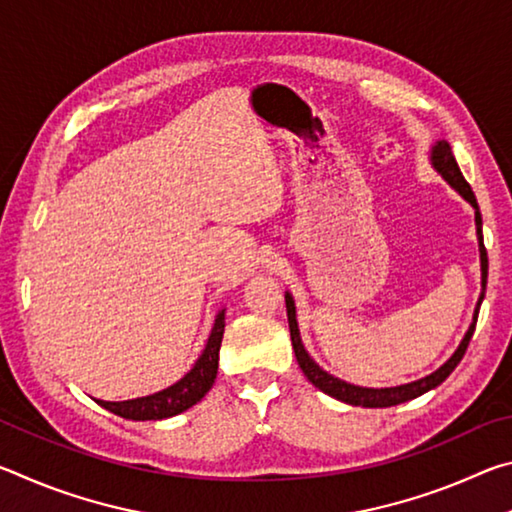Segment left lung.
<instances>
[{"label": "left lung", "instance_id": "1", "mask_svg": "<svg viewBox=\"0 0 512 512\" xmlns=\"http://www.w3.org/2000/svg\"><path fill=\"white\" fill-rule=\"evenodd\" d=\"M429 162H431L433 171H438L440 178H443L445 183L454 189V192H458V196H463V201H467L474 207L476 239H479V255H481V296H479V300H476L472 323H470V327H467L463 341L458 343V348L454 350L452 357H449L438 370H433L431 375L409 381V384H402V386H388V388L354 386V384H348V381H343L339 377L329 375L327 370L320 368L318 363L311 359V354L307 352L305 343H302V336H300V327H298V318H296V302H293V296L289 291H284V300H287L289 329H291V343H293V352H296L298 366L302 368L305 377L318 388V391H323L325 395L334 397V400H339V402L352 404V406H366V409H386V406H395V404L415 400V397L429 393L436 386L443 384V381L449 375H452L458 363H461L467 345H470V339H472L474 327H476V318H479L481 302L485 298V282H488V253H485V246H483V221H481L479 203H476V196L472 192V187L467 185V180L463 178L461 169H458L456 158L452 153V146H449L447 140H438L436 144L431 146Z\"/></svg>", "mask_w": 512, "mask_h": 512}]
</instances>
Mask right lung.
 <instances>
[{
	"mask_svg": "<svg viewBox=\"0 0 512 512\" xmlns=\"http://www.w3.org/2000/svg\"><path fill=\"white\" fill-rule=\"evenodd\" d=\"M223 329H225V309H219L214 316L212 332L207 336V343H205V350L201 352V357L196 359L192 370H189L185 377H180L176 384H171L169 388H162V391L146 397H135V400H124V402L94 400V402L103 406V409H108L110 413L121 415V418L126 420H164L192 409V406L196 402H201L207 395V391L214 386L216 370H219V350H221Z\"/></svg>",
	"mask_w": 512,
	"mask_h": 512,
	"instance_id": "1",
	"label": "right lung"
}]
</instances>
